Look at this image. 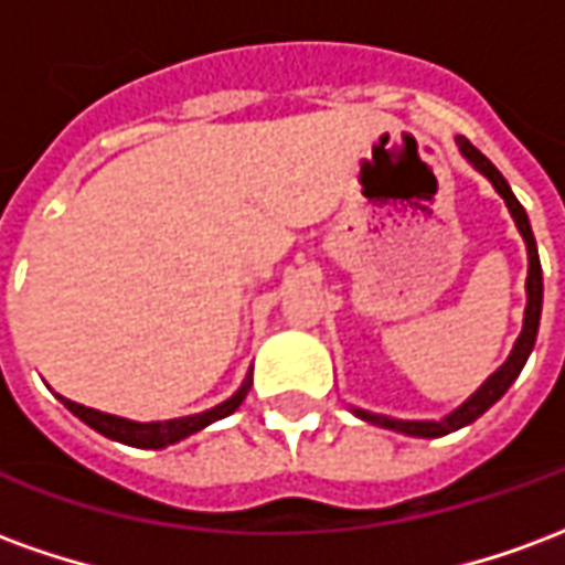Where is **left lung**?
I'll list each match as a JSON object with an SVG mask.
<instances>
[{"label":"left lung","instance_id":"left-lung-1","mask_svg":"<svg viewBox=\"0 0 565 565\" xmlns=\"http://www.w3.org/2000/svg\"><path fill=\"white\" fill-rule=\"evenodd\" d=\"M457 148L460 153L469 160L472 169L484 174L487 181L493 184L499 196L505 199V209H509L511 221L518 226V233H521L523 245H526V308H523V330L518 335V342L511 348L509 360L502 363V366L490 375V379L478 387V391L466 399L462 405H457L450 415H445L441 420H399V417H387V415H375V412H366V408H354L351 405V412H354L360 420H366V424L384 426V429H393V433H403V436H415V438H438V436H448L454 429H460V426H469L472 420L484 415L487 408L493 403L502 399V393L509 391L514 379L521 375L523 363H526V356L533 354V344L535 335H539V318H542V263H539V247H535L533 238V226H530V217H526V211L518 202V196L511 193L509 181L499 174V169L493 162L487 160L481 150L475 148L472 141L457 136Z\"/></svg>","mask_w":565,"mask_h":565}]
</instances>
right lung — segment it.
I'll use <instances>...</instances> for the list:
<instances>
[{"label": "right lung", "mask_w": 565, "mask_h": 565, "mask_svg": "<svg viewBox=\"0 0 565 565\" xmlns=\"http://www.w3.org/2000/svg\"><path fill=\"white\" fill-rule=\"evenodd\" d=\"M250 384H254V369H247L242 387H238L230 399H223L221 405H214V408H209V412H199V415H186V417H172V420H148V424H141V420H129V417L108 415V412H96V408H87V405L72 403V399L60 396V393H56V399L66 405L72 415L81 417V420L90 426V429H96L99 436L111 438V441H120V445H129V448L160 450L174 445V441H181V438L193 436V433L205 429V426H211L214 420H221V417L233 415L235 408L245 403Z\"/></svg>", "instance_id": "right-lung-1"}]
</instances>
